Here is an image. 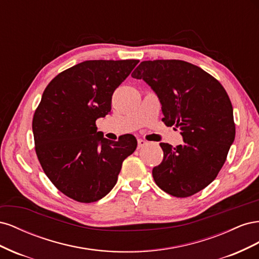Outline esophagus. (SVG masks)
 Masks as SVG:
<instances>
[{
    "instance_id": "obj_1",
    "label": "esophagus",
    "mask_w": 259,
    "mask_h": 259,
    "mask_svg": "<svg viewBox=\"0 0 259 259\" xmlns=\"http://www.w3.org/2000/svg\"><path fill=\"white\" fill-rule=\"evenodd\" d=\"M146 145H147V142H145L144 139H138V146H137L138 149L144 148Z\"/></svg>"
}]
</instances>
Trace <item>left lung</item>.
<instances>
[{
  "label": "left lung",
  "mask_w": 259,
  "mask_h": 259,
  "mask_svg": "<svg viewBox=\"0 0 259 259\" xmlns=\"http://www.w3.org/2000/svg\"><path fill=\"white\" fill-rule=\"evenodd\" d=\"M158 95L167 126L178 128L184 144L160 146L163 161L153 167L155 184L177 198L207 187L218 175L236 136L228 94L214 76L184 60H147L132 73Z\"/></svg>",
  "instance_id": "8db88e82"
}]
</instances>
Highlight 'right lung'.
Here are the masks:
<instances>
[{"mask_svg": "<svg viewBox=\"0 0 259 259\" xmlns=\"http://www.w3.org/2000/svg\"><path fill=\"white\" fill-rule=\"evenodd\" d=\"M139 60H86L46 86L32 120L35 152L53 185L77 202L92 203L111 191L136 138L117 142L97 132L96 120L111 110L113 92Z\"/></svg>", "mask_w": 259, "mask_h": 259, "instance_id": "add662e5", "label": "right lung"}]
</instances>
